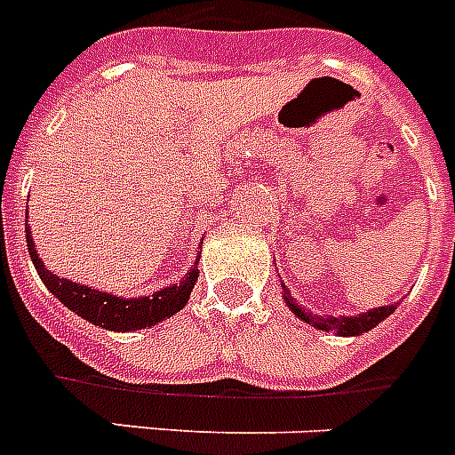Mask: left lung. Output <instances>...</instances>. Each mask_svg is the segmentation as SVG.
<instances>
[{
    "label": "left lung",
    "mask_w": 455,
    "mask_h": 455,
    "mask_svg": "<svg viewBox=\"0 0 455 455\" xmlns=\"http://www.w3.org/2000/svg\"><path fill=\"white\" fill-rule=\"evenodd\" d=\"M283 294H285V301L290 304V308L294 311V315H299L308 324L317 327V330H324V331L331 330L341 336H355V334H362V331H369L371 327H376V324L381 323V320H386V317L395 311V306L390 304V306H381V308H371V311L362 313V315L323 317V315H311V313H306V308H301V306H299L297 301L291 299L290 290H283Z\"/></svg>",
    "instance_id": "1"
}]
</instances>
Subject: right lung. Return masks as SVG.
Masks as SVG:
<instances>
[{
    "label": "right lung",
    "instance_id": "add662e5",
    "mask_svg": "<svg viewBox=\"0 0 455 455\" xmlns=\"http://www.w3.org/2000/svg\"><path fill=\"white\" fill-rule=\"evenodd\" d=\"M25 235H28V250L29 257H32V264H35L39 278L44 280V285L51 290V294L55 299H60L62 304L76 315L86 317L93 324H100V327L112 331L144 330V327H154L156 323L170 317L172 313L187 306L191 290L196 285V278H198V264H194V268L177 285L165 287V290L156 291L151 297L121 299L114 297V294H107V291L91 290L86 285H76L72 280L51 273L44 266V261L39 259V254H36L32 235H29V227L25 228Z\"/></svg>",
    "mask_w": 455,
    "mask_h": 455
}]
</instances>
